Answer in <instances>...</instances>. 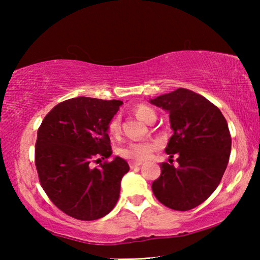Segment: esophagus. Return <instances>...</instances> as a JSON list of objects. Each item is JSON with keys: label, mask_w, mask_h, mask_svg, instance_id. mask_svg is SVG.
Instances as JSON below:
<instances>
[{"label": "esophagus", "mask_w": 260, "mask_h": 260, "mask_svg": "<svg viewBox=\"0 0 260 260\" xmlns=\"http://www.w3.org/2000/svg\"><path fill=\"white\" fill-rule=\"evenodd\" d=\"M141 165H142V162H137V161H130L129 162V166H130L131 169L137 168V167H140Z\"/></svg>", "instance_id": "34e87169"}]
</instances>
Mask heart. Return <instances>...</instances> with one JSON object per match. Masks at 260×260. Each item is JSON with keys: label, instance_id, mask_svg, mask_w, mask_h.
<instances>
[{"label": "heart", "instance_id": "1", "mask_svg": "<svg viewBox=\"0 0 260 260\" xmlns=\"http://www.w3.org/2000/svg\"><path fill=\"white\" fill-rule=\"evenodd\" d=\"M135 115L137 118L143 120L145 123H151L156 118V113L150 106L140 104L134 109ZM109 134L111 136H118L120 131V120L118 117H113L110 120L108 126ZM156 144L149 141H141V142H131V143L124 145L119 149V155L124 158L131 159V161H143L151 155V152L155 150Z\"/></svg>", "mask_w": 260, "mask_h": 260}]
</instances>
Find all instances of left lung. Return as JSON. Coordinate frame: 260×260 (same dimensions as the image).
Here are the masks:
<instances>
[{
  "label": "left lung",
  "instance_id": "8db88e82",
  "mask_svg": "<svg viewBox=\"0 0 260 260\" xmlns=\"http://www.w3.org/2000/svg\"><path fill=\"white\" fill-rule=\"evenodd\" d=\"M169 112L174 131L166 152L179 166L163 162L152 182L156 199L175 211H189L211 197L219 186L231 154V135L221 111L201 94L177 88L150 99Z\"/></svg>",
  "mask_w": 260,
  "mask_h": 260
}]
</instances>
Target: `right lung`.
<instances>
[{
    "instance_id": "add662e5",
    "label": "right lung",
    "mask_w": 260,
    "mask_h": 260,
    "mask_svg": "<svg viewBox=\"0 0 260 260\" xmlns=\"http://www.w3.org/2000/svg\"><path fill=\"white\" fill-rule=\"evenodd\" d=\"M122 101L77 97L59 103L42 120L35 143L39 180L51 201L65 214L91 221L109 214L129 172L125 159L90 168L112 154L108 126Z\"/></svg>"
}]
</instances>
